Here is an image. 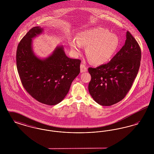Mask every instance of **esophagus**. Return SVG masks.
<instances>
[{
	"label": "esophagus",
	"instance_id": "1",
	"mask_svg": "<svg viewBox=\"0 0 154 154\" xmlns=\"http://www.w3.org/2000/svg\"><path fill=\"white\" fill-rule=\"evenodd\" d=\"M81 73H84L86 72L87 71V66L83 64H81L80 65Z\"/></svg>",
	"mask_w": 154,
	"mask_h": 154
}]
</instances>
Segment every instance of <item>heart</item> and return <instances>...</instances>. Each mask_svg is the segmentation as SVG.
I'll use <instances>...</instances> for the list:
<instances>
[{"mask_svg":"<svg viewBox=\"0 0 154 154\" xmlns=\"http://www.w3.org/2000/svg\"><path fill=\"white\" fill-rule=\"evenodd\" d=\"M119 44L118 37L108 29L101 27L80 32L77 40L70 42L71 49L76 54H80L82 46L87 47L86 54L89 61L96 65H101L110 61Z\"/></svg>","mask_w":154,"mask_h":154,"instance_id":"obj_1","label":"heart"}]
</instances>
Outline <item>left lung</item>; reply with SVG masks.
I'll return each instance as SVG.
<instances>
[{"label":"left lung","instance_id":"8db88e82","mask_svg":"<svg viewBox=\"0 0 154 154\" xmlns=\"http://www.w3.org/2000/svg\"><path fill=\"white\" fill-rule=\"evenodd\" d=\"M139 45L129 31L124 45L106 64L88 68V90L96 102L110 106L122 100L132 86L140 66Z\"/></svg>","mask_w":154,"mask_h":154}]
</instances>
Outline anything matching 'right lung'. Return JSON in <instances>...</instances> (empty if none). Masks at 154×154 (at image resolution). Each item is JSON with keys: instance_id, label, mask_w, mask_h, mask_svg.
<instances>
[{"instance_id": "right-lung-1", "label": "right lung", "mask_w": 154, "mask_h": 154, "mask_svg": "<svg viewBox=\"0 0 154 154\" xmlns=\"http://www.w3.org/2000/svg\"><path fill=\"white\" fill-rule=\"evenodd\" d=\"M40 26L32 28L18 45L17 68L22 85L39 102L53 106L67 94L72 82L80 72V59L68 58L62 45L51 55L38 58L32 49V38L42 33Z\"/></svg>"}]
</instances>
